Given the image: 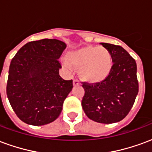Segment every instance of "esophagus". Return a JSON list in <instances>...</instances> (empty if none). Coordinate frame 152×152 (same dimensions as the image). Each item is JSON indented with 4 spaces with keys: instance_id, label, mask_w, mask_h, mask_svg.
<instances>
[{
    "instance_id": "esophagus-1",
    "label": "esophagus",
    "mask_w": 152,
    "mask_h": 152,
    "mask_svg": "<svg viewBox=\"0 0 152 152\" xmlns=\"http://www.w3.org/2000/svg\"><path fill=\"white\" fill-rule=\"evenodd\" d=\"M79 85H80V83L77 80H73V86H79Z\"/></svg>"
}]
</instances>
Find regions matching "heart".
Instances as JSON below:
<instances>
[{
  "mask_svg": "<svg viewBox=\"0 0 152 152\" xmlns=\"http://www.w3.org/2000/svg\"><path fill=\"white\" fill-rule=\"evenodd\" d=\"M63 63L66 68L78 67V75L84 81L99 83L110 75L113 58L105 47L88 45L69 52Z\"/></svg>",
  "mask_w": 152,
  "mask_h": 152,
  "instance_id": "b5f03b06",
  "label": "heart"
}]
</instances>
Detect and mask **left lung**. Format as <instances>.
Wrapping results in <instances>:
<instances>
[{
  "instance_id": "1",
  "label": "left lung",
  "mask_w": 152,
  "mask_h": 152,
  "mask_svg": "<svg viewBox=\"0 0 152 152\" xmlns=\"http://www.w3.org/2000/svg\"><path fill=\"white\" fill-rule=\"evenodd\" d=\"M101 45L112 53V72L101 83H83L85 95L81 105L90 120L102 124H112L122 121L134 105L138 93L137 64L120 45Z\"/></svg>"
}]
</instances>
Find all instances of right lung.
I'll return each instance as SVG.
<instances>
[{
	"label": "right lung",
	"instance_id": "obj_1",
	"mask_svg": "<svg viewBox=\"0 0 152 152\" xmlns=\"http://www.w3.org/2000/svg\"><path fill=\"white\" fill-rule=\"evenodd\" d=\"M66 47L56 39L31 41L11 60L7 97L15 114L26 124L45 125L59 116L73 87L72 80H63L58 72V58Z\"/></svg>",
	"mask_w": 152,
	"mask_h": 152
}]
</instances>
